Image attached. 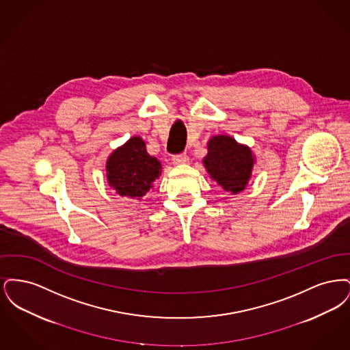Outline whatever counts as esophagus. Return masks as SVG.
<instances>
[{
    "mask_svg": "<svg viewBox=\"0 0 350 350\" xmlns=\"http://www.w3.org/2000/svg\"><path fill=\"white\" fill-rule=\"evenodd\" d=\"M172 161H173L174 165H183V164H187V163H189V156H187L186 153L176 154V156H173Z\"/></svg>",
    "mask_w": 350,
    "mask_h": 350,
    "instance_id": "obj_1",
    "label": "esophagus"
}]
</instances>
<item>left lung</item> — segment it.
<instances>
[{
	"instance_id": "8db88e82",
	"label": "left lung",
	"mask_w": 350,
	"mask_h": 350,
	"mask_svg": "<svg viewBox=\"0 0 350 350\" xmlns=\"http://www.w3.org/2000/svg\"><path fill=\"white\" fill-rule=\"evenodd\" d=\"M203 164L210 177L226 191H243L252 176L254 156L250 147L227 135L213 136L207 143Z\"/></svg>"
}]
</instances>
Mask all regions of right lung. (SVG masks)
I'll use <instances>...</instances> for the list:
<instances>
[{
  "mask_svg": "<svg viewBox=\"0 0 350 350\" xmlns=\"http://www.w3.org/2000/svg\"><path fill=\"white\" fill-rule=\"evenodd\" d=\"M160 174V161L148 154L140 136L129 139L109 156L106 163V177L110 187L120 197L131 200H142Z\"/></svg>",
  "mask_w": 350,
  "mask_h": 350,
  "instance_id": "1",
  "label": "right lung"
}]
</instances>
